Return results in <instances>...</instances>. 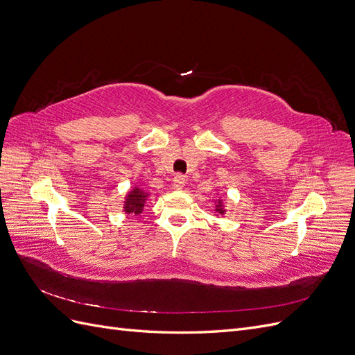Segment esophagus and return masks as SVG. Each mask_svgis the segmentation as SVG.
Returning <instances> with one entry per match:
<instances>
[{"label": "esophagus", "instance_id": "esophagus-1", "mask_svg": "<svg viewBox=\"0 0 355 355\" xmlns=\"http://www.w3.org/2000/svg\"><path fill=\"white\" fill-rule=\"evenodd\" d=\"M185 184H187V180H185L184 175H176L173 178V188L175 189H182L185 187Z\"/></svg>", "mask_w": 355, "mask_h": 355}]
</instances>
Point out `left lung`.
Wrapping results in <instances>:
<instances>
[{
  "mask_svg": "<svg viewBox=\"0 0 355 355\" xmlns=\"http://www.w3.org/2000/svg\"><path fill=\"white\" fill-rule=\"evenodd\" d=\"M216 211H219V213H223L225 210L222 209V202H218V209H216Z\"/></svg>",
  "mask_w": 355,
  "mask_h": 355,
  "instance_id": "obj_1",
  "label": "left lung"
}]
</instances>
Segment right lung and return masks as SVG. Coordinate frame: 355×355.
Returning a JSON list of instances; mask_svg holds the SVG:
<instances>
[{"mask_svg": "<svg viewBox=\"0 0 355 355\" xmlns=\"http://www.w3.org/2000/svg\"><path fill=\"white\" fill-rule=\"evenodd\" d=\"M148 194L139 188H135L133 191L128 192V196L124 202V211L127 214H139L142 211Z\"/></svg>", "mask_w": 355, "mask_h": 355, "instance_id": "add662e5", "label": "right lung"}]
</instances>
